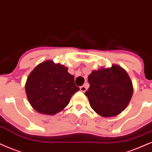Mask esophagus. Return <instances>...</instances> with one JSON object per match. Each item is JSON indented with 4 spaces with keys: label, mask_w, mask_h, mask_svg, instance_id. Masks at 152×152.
Returning <instances> with one entry per match:
<instances>
[{
    "label": "esophagus",
    "mask_w": 152,
    "mask_h": 152,
    "mask_svg": "<svg viewBox=\"0 0 152 152\" xmlns=\"http://www.w3.org/2000/svg\"><path fill=\"white\" fill-rule=\"evenodd\" d=\"M80 90L81 92H86V91L87 90V88L85 86H83L80 88Z\"/></svg>",
    "instance_id": "esophagus-1"
}]
</instances>
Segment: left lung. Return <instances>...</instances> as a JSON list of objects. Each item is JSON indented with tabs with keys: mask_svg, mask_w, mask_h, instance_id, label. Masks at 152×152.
Returning <instances> with one entry per match:
<instances>
[{
	"mask_svg": "<svg viewBox=\"0 0 152 152\" xmlns=\"http://www.w3.org/2000/svg\"><path fill=\"white\" fill-rule=\"evenodd\" d=\"M90 88L85 94L90 106L104 117L117 116L124 111L133 93L131 78L124 69L117 64L94 70L88 76Z\"/></svg>",
	"mask_w": 152,
	"mask_h": 152,
	"instance_id": "obj_1",
	"label": "left lung"
}]
</instances>
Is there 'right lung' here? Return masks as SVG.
Here are the masks:
<instances>
[{
    "instance_id": "add662e5",
    "label": "right lung",
    "mask_w": 152,
    "mask_h": 152,
    "mask_svg": "<svg viewBox=\"0 0 152 152\" xmlns=\"http://www.w3.org/2000/svg\"><path fill=\"white\" fill-rule=\"evenodd\" d=\"M67 70L61 64L46 60L30 72L25 90L28 102L37 112L56 115L67 106L72 95L80 90Z\"/></svg>"
}]
</instances>
